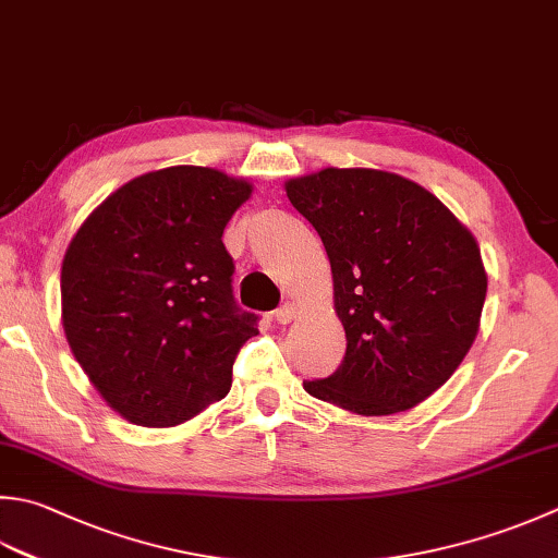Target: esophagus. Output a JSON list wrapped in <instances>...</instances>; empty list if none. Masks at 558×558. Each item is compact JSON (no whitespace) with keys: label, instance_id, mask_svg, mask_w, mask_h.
Instances as JSON below:
<instances>
[{"label":"esophagus","instance_id":"34e87169","mask_svg":"<svg viewBox=\"0 0 558 558\" xmlns=\"http://www.w3.org/2000/svg\"><path fill=\"white\" fill-rule=\"evenodd\" d=\"M294 314H298V307H294L292 302L280 304V307L276 310V322L278 324H290L294 319Z\"/></svg>","mask_w":558,"mask_h":558}]
</instances>
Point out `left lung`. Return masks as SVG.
I'll use <instances>...</instances> for the list:
<instances>
[{
    "mask_svg": "<svg viewBox=\"0 0 558 558\" xmlns=\"http://www.w3.org/2000/svg\"><path fill=\"white\" fill-rule=\"evenodd\" d=\"M331 260L345 355L304 381L360 416L413 409L440 389L478 333L486 270L472 232L423 185L377 169H322L286 183Z\"/></svg>",
    "mask_w": 558,
    "mask_h": 558,
    "instance_id": "8db88e82",
    "label": "left lung"
}]
</instances>
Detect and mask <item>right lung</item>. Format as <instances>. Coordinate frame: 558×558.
<instances>
[{
  "label": "right lung",
  "instance_id": "obj_1",
  "mask_svg": "<svg viewBox=\"0 0 558 558\" xmlns=\"http://www.w3.org/2000/svg\"><path fill=\"white\" fill-rule=\"evenodd\" d=\"M251 183L169 167L120 185L62 260V326L76 363L125 421L169 428L227 397L258 316L236 307L222 232Z\"/></svg>",
  "mask_w": 558,
  "mask_h": 558
}]
</instances>
